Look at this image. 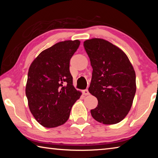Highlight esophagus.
Returning <instances> with one entry per match:
<instances>
[{
    "label": "esophagus",
    "instance_id": "esophagus-1",
    "mask_svg": "<svg viewBox=\"0 0 158 158\" xmlns=\"http://www.w3.org/2000/svg\"><path fill=\"white\" fill-rule=\"evenodd\" d=\"M83 93H84V95H90L89 91V90H88V89H85V90H83Z\"/></svg>",
    "mask_w": 158,
    "mask_h": 158
}]
</instances>
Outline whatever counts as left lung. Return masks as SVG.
Masks as SVG:
<instances>
[{
	"instance_id": "left-lung-1",
	"label": "left lung",
	"mask_w": 158,
	"mask_h": 158,
	"mask_svg": "<svg viewBox=\"0 0 158 158\" xmlns=\"http://www.w3.org/2000/svg\"><path fill=\"white\" fill-rule=\"evenodd\" d=\"M84 46L93 68L89 91L98 101L90 113L101 123L116 124L132 107L137 89L135 69L123 51L105 40H86Z\"/></svg>"
}]
</instances>
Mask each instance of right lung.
<instances>
[{
    "mask_svg": "<svg viewBox=\"0 0 158 158\" xmlns=\"http://www.w3.org/2000/svg\"><path fill=\"white\" fill-rule=\"evenodd\" d=\"M79 40L58 42L35 58L28 69L26 95L36 121L47 128L63 125L81 92L74 89L69 60Z\"/></svg>",
    "mask_w": 158,
    "mask_h": 158,
    "instance_id": "add662e5",
    "label": "right lung"
}]
</instances>
